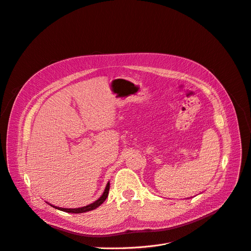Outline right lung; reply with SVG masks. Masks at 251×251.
<instances>
[{
    "label": "right lung",
    "mask_w": 251,
    "mask_h": 251,
    "mask_svg": "<svg viewBox=\"0 0 251 251\" xmlns=\"http://www.w3.org/2000/svg\"><path fill=\"white\" fill-rule=\"evenodd\" d=\"M108 191H110V182H107L106 187L104 189V192L100 196L99 200H96L95 202H93V203H91L89 205H87V206L81 207V208H73V209H71V208H60V207H56V206H53V205L52 206L55 207V208H57L59 210H62V211H65V212H70V213H83V212H87V211L93 210V209L97 208V207H99L100 205H101L105 201V199L107 198Z\"/></svg>",
    "instance_id": "add662e5"
}]
</instances>
